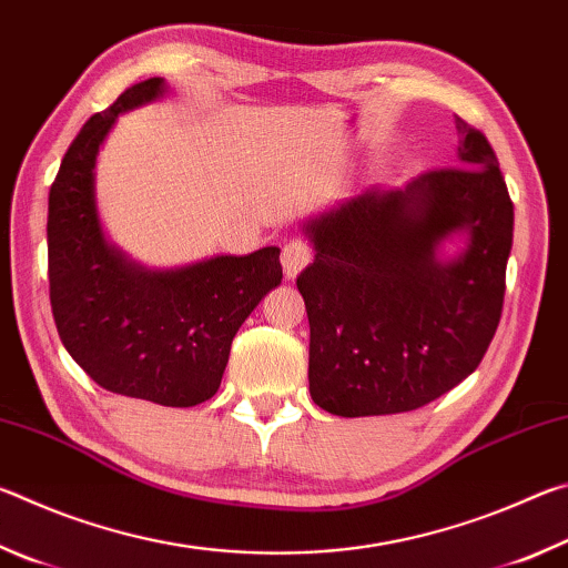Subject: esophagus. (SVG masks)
<instances>
[{
  "label": "esophagus",
  "mask_w": 568,
  "mask_h": 568,
  "mask_svg": "<svg viewBox=\"0 0 568 568\" xmlns=\"http://www.w3.org/2000/svg\"><path fill=\"white\" fill-rule=\"evenodd\" d=\"M313 261V247L305 243V240L295 237V240H287L283 245V253H281V263H283V273L287 281H293V277L303 271V267Z\"/></svg>",
  "instance_id": "34e87169"
}]
</instances>
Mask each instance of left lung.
Wrapping results in <instances>:
<instances>
[{"label": "left lung", "instance_id": "obj_1", "mask_svg": "<svg viewBox=\"0 0 568 568\" xmlns=\"http://www.w3.org/2000/svg\"><path fill=\"white\" fill-rule=\"evenodd\" d=\"M458 165L406 190L371 187L305 225L315 257L297 275L311 323L315 406L343 418L416 410L478 368L501 321L514 203L494 148L456 118ZM469 233L456 262L437 257Z\"/></svg>", "mask_w": 568, "mask_h": 568}]
</instances>
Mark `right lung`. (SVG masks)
I'll return each instance as SVG.
<instances>
[{
	"label": "right lung",
	"instance_id": "add662e5",
	"mask_svg": "<svg viewBox=\"0 0 568 568\" xmlns=\"http://www.w3.org/2000/svg\"><path fill=\"white\" fill-rule=\"evenodd\" d=\"M160 77L132 84L92 114L50 187L47 273L57 333L104 390L190 408L213 398L230 345L255 305L283 281L281 250L217 255L152 273L104 243L94 207V162L120 112L160 98Z\"/></svg>",
	"mask_w": 568,
	"mask_h": 568
}]
</instances>
